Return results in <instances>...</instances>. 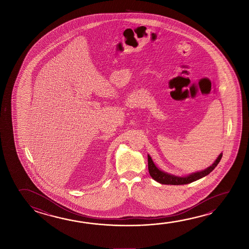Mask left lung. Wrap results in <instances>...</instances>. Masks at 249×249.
I'll return each mask as SVG.
<instances>
[{
  "label": "left lung",
  "mask_w": 249,
  "mask_h": 249,
  "mask_svg": "<svg viewBox=\"0 0 249 249\" xmlns=\"http://www.w3.org/2000/svg\"><path fill=\"white\" fill-rule=\"evenodd\" d=\"M221 157H222V154H220L218 156V158L215 160V161L210 167L206 168L205 170L196 172V173L191 174L188 176L179 177V176H173V175L160 170L159 168L155 166L149 155H147L148 171H149L151 177L159 183L167 184V185H184V184L191 183L193 181H196L204 176H208V174H210L215 168L216 166L219 164Z\"/></svg>",
  "instance_id": "obj_1"
}]
</instances>
